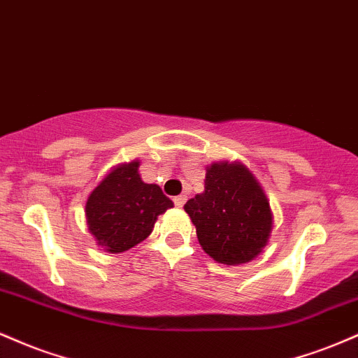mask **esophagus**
I'll use <instances>...</instances> for the list:
<instances>
[{
	"instance_id": "1",
	"label": "esophagus",
	"mask_w": 358,
	"mask_h": 358,
	"mask_svg": "<svg viewBox=\"0 0 358 358\" xmlns=\"http://www.w3.org/2000/svg\"><path fill=\"white\" fill-rule=\"evenodd\" d=\"M173 202H175L176 207H180V208H182L183 205H185V202H187V195H178V196H175V199H173Z\"/></svg>"
}]
</instances>
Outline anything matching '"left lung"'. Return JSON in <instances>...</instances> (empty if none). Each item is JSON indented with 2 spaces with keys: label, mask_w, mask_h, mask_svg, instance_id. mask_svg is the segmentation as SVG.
<instances>
[{
  "label": "left lung",
  "mask_w": 358,
  "mask_h": 358,
  "mask_svg": "<svg viewBox=\"0 0 358 358\" xmlns=\"http://www.w3.org/2000/svg\"><path fill=\"white\" fill-rule=\"evenodd\" d=\"M200 245L213 261L237 266L256 259L273 232L264 188L241 162L207 166L205 190L185 203Z\"/></svg>",
  "instance_id": "8db88e82"
}]
</instances>
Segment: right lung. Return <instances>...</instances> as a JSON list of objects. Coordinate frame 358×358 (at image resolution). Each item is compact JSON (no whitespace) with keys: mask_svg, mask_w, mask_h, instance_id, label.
Instances as JSON below:
<instances>
[{"mask_svg":"<svg viewBox=\"0 0 358 358\" xmlns=\"http://www.w3.org/2000/svg\"><path fill=\"white\" fill-rule=\"evenodd\" d=\"M139 159L113 166L85 202L89 232L109 254L134 248L153 232L162 213L173 202L155 183L139 175Z\"/></svg>","mask_w":358,"mask_h":358,"instance_id":"1","label":"right lung"}]
</instances>
